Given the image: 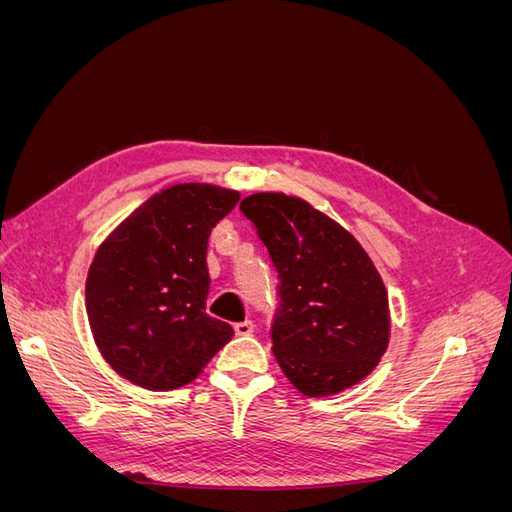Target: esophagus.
<instances>
[{
  "mask_svg": "<svg viewBox=\"0 0 512 512\" xmlns=\"http://www.w3.org/2000/svg\"><path fill=\"white\" fill-rule=\"evenodd\" d=\"M235 333H237L239 337H247V335H252V333H254V322H252V320H243V322H237V324H235Z\"/></svg>",
  "mask_w": 512,
  "mask_h": 512,
  "instance_id": "34e87169",
  "label": "esophagus"
}]
</instances>
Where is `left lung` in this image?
Returning <instances> with one entry per match:
<instances>
[{"instance_id":"left-lung-1","label":"left lung","mask_w":512,"mask_h":512,"mask_svg":"<svg viewBox=\"0 0 512 512\" xmlns=\"http://www.w3.org/2000/svg\"><path fill=\"white\" fill-rule=\"evenodd\" d=\"M239 209L280 280L269 337L284 376L307 397L361 382L389 342V299L363 247L294 196L260 192Z\"/></svg>"}]
</instances>
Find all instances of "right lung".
Returning a JSON list of instances; mask_svg holds the SVG:
<instances>
[{"mask_svg": "<svg viewBox=\"0 0 512 512\" xmlns=\"http://www.w3.org/2000/svg\"><path fill=\"white\" fill-rule=\"evenodd\" d=\"M237 200L215 185H173L102 243L85 305L96 344L119 376L149 391L179 389L235 335L205 305L211 228Z\"/></svg>", "mask_w": 512, "mask_h": 512, "instance_id": "obj_1", "label": "right lung"}]
</instances>
